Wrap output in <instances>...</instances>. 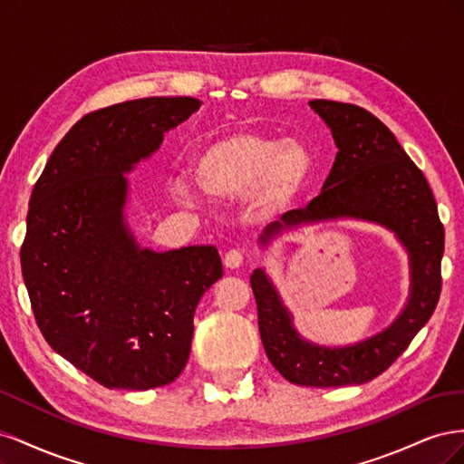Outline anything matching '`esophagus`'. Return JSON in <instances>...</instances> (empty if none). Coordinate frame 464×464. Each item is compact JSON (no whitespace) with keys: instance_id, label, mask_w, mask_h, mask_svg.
Wrapping results in <instances>:
<instances>
[{"instance_id":"obj_1","label":"esophagus","mask_w":464,"mask_h":464,"mask_svg":"<svg viewBox=\"0 0 464 464\" xmlns=\"http://www.w3.org/2000/svg\"><path fill=\"white\" fill-rule=\"evenodd\" d=\"M244 263V256L240 249H230L224 254V265H227V269H237V266H242Z\"/></svg>"}]
</instances>
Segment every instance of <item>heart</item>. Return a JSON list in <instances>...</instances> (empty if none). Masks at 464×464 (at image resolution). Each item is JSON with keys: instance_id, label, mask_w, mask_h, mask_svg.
Returning a JSON list of instances; mask_svg holds the SVG:
<instances>
[{"instance_id": "heart-1", "label": "heart", "mask_w": 464, "mask_h": 464, "mask_svg": "<svg viewBox=\"0 0 464 464\" xmlns=\"http://www.w3.org/2000/svg\"><path fill=\"white\" fill-rule=\"evenodd\" d=\"M310 174L312 159L300 143L257 130L222 135L193 160L195 181L208 199L249 198V213L259 220L285 215ZM174 193L179 201H191L184 184H178Z\"/></svg>"}]
</instances>
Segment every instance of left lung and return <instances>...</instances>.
<instances>
[{"label":"left lung","instance_id":"8db88e82","mask_svg":"<svg viewBox=\"0 0 464 464\" xmlns=\"http://www.w3.org/2000/svg\"><path fill=\"white\" fill-rule=\"evenodd\" d=\"M310 106L331 128L339 152L323 191L305 208L286 213L283 224L290 228L334 217L385 224L411 251V302L387 331L370 341L327 350L300 339L261 269L254 271L249 283L257 302L263 348L280 375L310 387L360 385L383 373L431 317L441 294L445 230L424 172L382 120L356 104L312 101ZM265 240L266 236L261 237Z\"/></svg>","mask_w":464,"mask_h":464}]
</instances>
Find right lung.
Here are the masks:
<instances>
[{"label":"right lung","mask_w":464,"mask_h":464,"mask_svg":"<svg viewBox=\"0 0 464 464\" xmlns=\"http://www.w3.org/2000/svg\"><path fill=\"white\" fill-rule=\"evenodd\" d=\"M150 96L89 111L31 193L21 271L46 343L108 389L147 391L186 368L193 314L222 276L217 247L154 254L123 228V172L199 108Z\"/></svg>","instance_id":"right-lung-1"}]
</instances>
